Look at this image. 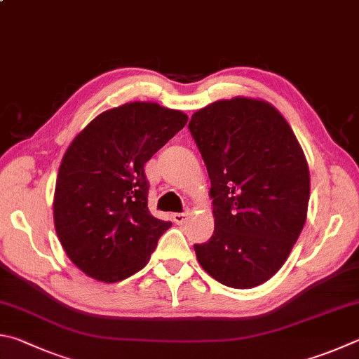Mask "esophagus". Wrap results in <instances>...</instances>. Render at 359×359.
Here are the masks:
<instances>
[{
	"label": "esophagus",
	"instance_id": "obj_1",
	"mask_svg": "<svg viewBox=\"0 0 359 359\" xmlns=\"http://www.w3.org/2000/svg\"><path fill=\"white\" fill-rule=\"evenodd\" d=\"M188 215H190L188 212H185V213H174V215H172L174 223H175V224H184L185 221L188 219Z\"/></svg>",
	"mask_w": 359,
	"mask_h": 359
}]
</instances>
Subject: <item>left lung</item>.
<instances>
[{
  "instance_id": "left-lung-1",
  "label": "left lung",
  "mask_w": 359,
  "mask_h": 359,
  "mask_svg": "<svg viewBox=\"0 0 359 359\" xmlns=\"http://www.w3.org/2000/svg\"><path fill=\"white\" fill-rule=\"evenodd\" d=\"M188 128L210 177L215 231L194 245L218 283L252 289L287 260L308 217L309 166L284 116L262 99L233 97L198 109Z\"/></svg>"
}]
</instances>
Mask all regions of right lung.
<instances>
[{
    "label": "right lung",
    "mask_w": 359,
    "mask_h": 359,
    "mask_svg": "<svg viewBox=\"0 0 359 359\" xmlns=\"http://www.w3.org/2000/svg\"><path fill=\"white\" fill-rule=\"evenodd\" d=\"M188 116L155 102H130L90 121L64 154L53 219L69 259L100 283L144 269L171 223L147 207L144 165Z\"/></svg>",
    "instance_id": "obj_1"
}]
</instances>
